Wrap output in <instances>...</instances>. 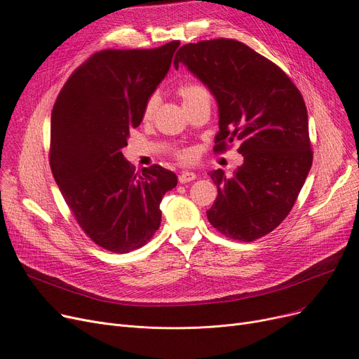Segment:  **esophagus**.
<instances>
[{
	"label": "esophagus",
	"instance_id": "34e87169",
	"mask_svg": "<svg viewBox=\"0 0 359 359\" xmlns=\"http://www.w3.org/2000/svg\"><path fill=\"white\" fill-rule=\"evenodd\" d=\"M196 179V175L194 172H183L180 176H179V182L183 184V183H189L192 180Z\"/></svg>",
	"mask_w": 359,
	"mask_h": 359
}]
</instances>
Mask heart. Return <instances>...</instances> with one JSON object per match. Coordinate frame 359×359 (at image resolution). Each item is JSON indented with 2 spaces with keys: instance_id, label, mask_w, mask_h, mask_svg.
<instances>
[{
  "instance_id": "1",
  "label": "heart",
  "mask_w": 359,
  "mask_h": 359,
  "mask_svg": "<svg viewBox=\"0 0 359 359\" xmlns=\"http://www.w3.org/2000/svg\"><path fill=\"white\" fill-rule=\"evenodd\" d=\"M177 94L182 99V103L184 106V109H192L195 106L203 104V103H208L211 104V94L203 84L201 83H186L182 84L177 90ZM160 104V97L158 94H151L148 97V100L145 102L144 110H142V119L145 122L151 121L154 118L157 107ZM175 157L182 161V163H189L194 160V151L192 149H187V148H182L175 151Z\"/></svg>"
}]
</instances>
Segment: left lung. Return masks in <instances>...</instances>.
<instances>
[{
    "instance_id": "obj_1",
    "label": "left lung",
    "mask_w": 359,
    "mask_h": 359,
    "mask_svg": "<svg viewBox=\"0 0 359 359\" xmlns=\"http://www.w3.org/2000/svg\"><path fill=\"white\" fill-rule=\"evenodd\" d=\"M184 64L218 102L215 154L234 141L243 165L231 177L210 173L218 195L206 211L222 236L253 241L287 218L313 163L309 116L303 96L275 62L236 39L183 45L175 67Z\"/></svg>"
}]
</instances>
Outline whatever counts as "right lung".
I'll return each mask as SVG.
<instances>
[{
	"label": "right lung",
	"mask_w": 359,
	"mask_h": 359,
	"mask_svg": "<svg viewBox=\"0 0 359 359\" xmlns=\"http://www.w3.org/2000/svg\"><path fill=\"white\" fill-rule=\"evenodd\" d=\"M179 45L93 53L53 104L52 175L80 229L104 250L128 253L153 238L161 199L177 184L176 175L160 164L135 172L122 148Z\"/></svg>",
	"instance_id": "1"
}]
</instances>
